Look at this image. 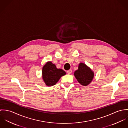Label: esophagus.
<instances>
[{
	"mask_svg": "<svg viewBox=\"0 0 128 128\" xmlns=\"http://www.w3.org/2000/svg\"><path fill=\"white\" fill-rule=\"evenodd\" d=\"M72 72V70H68L67 71V73H68V74H71Z\"/></svg>",
	"mask_w": 128,
	"mask_h": 128,
	"instance_id": "obj_1",
	"label": "esophagus"
}]
</instances>
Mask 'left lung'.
Wrapping results in <instances>:
<instances>
[{"mask_svg": "<svg viewBox=\"0 0 128 128\" xmlns=\"http://www.w3.org/2000/svg\"><path fill=\"white\" fill-rule=\"evenodd\" d=\"M74 75L81 85L86 86L91 82L94 73L86 64L81 62L78 66V69L74 72Z\"/></svg>", "mask_w": 128, "mask_h": 128, "instance_id": "left-lung-1", "label": "left lung"}]
</instances>
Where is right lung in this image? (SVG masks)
Masks as SVG:
<instances>
[{"label":"right lung","mask_w":128,"mask_h":128,"mask_svg":"<svg viewBox=\"0 0 128 128\" xmlns=\"http://www.w3.org/2000/svg\"><path fill=\"white\" fill-rule=\"evenodd\" d=\"M42 78L48 86L55 85L60 78L66 72L62 69H58L51 62H48L42 68Z\"/></svg>","instance_id":"1"}]
</instances>
